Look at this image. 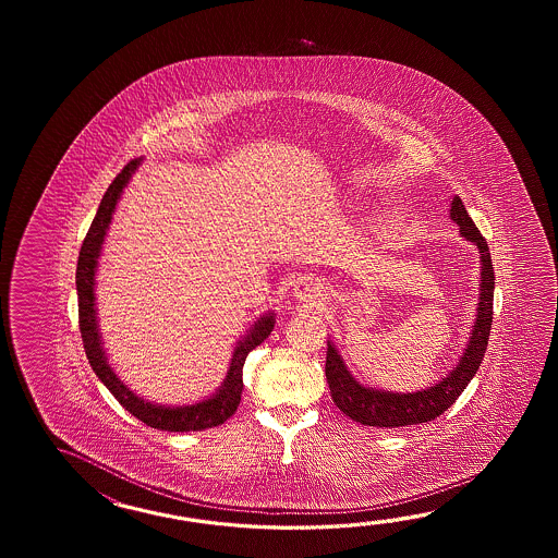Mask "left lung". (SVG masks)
<instances>
[{"instance_id": "8db88e82", "label": "left lung", "mask_w": 558, "mask_h": 558, "mask_svg": "<svg viewBox=\"0 0 558 558\" xmlns=\"http://www.w3.org/2000/svg\"><path fill=\"white\" fill-rule=\"evenodd\" d=\"M451 219L461 227V235L476 245L481 253V296L478 313L471 332V341L464 349L459 365L440 380L439 385L416 392L377 391L363 387L344 367L343 359L337 353L335 344L327 343V363L325 375L331 389L335 404L356 423L367 427H407L427 423L442 415L459 395L466 389L476 371L483 363L490 325H493V293H495V269L490 262V251L486 239L476 229L473 219L466 214L461 197L454 195L451 203Z\"/></svg>"}]
</instances>
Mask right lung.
I'll return each mask as SVG.
<instances>
[{"instance_id": "1", "label": "right lung", "mask_w": 558, "mask_h": 558, "mask_svg": "<svg viewBox=\"0 0 558 558\" xmlns=\"http://www.w3.org/2000/svg\"><path fill=\"white\" fill-rule=\"evenodd\" d=\"M140 163H142V159H131L130 163L121 169L118 178L111 181L104 199L99 203L94 223L85 235L82 251H80L75 284H77L80 331H82L85 355L89 359V365L94 368L95 375L106 385L111 395L130 411L131 415L140 418L147 427L171 430V433H187V430L219 427L238 411L239 403H241V392H243L245 359L257 344H262L274 331V313H269V315H265V317L257 320L253 325L250 335L243 341H239L221 389L215 392L211 399L202 401V403L187 404V407H163V404L147 403V401H143L142 397H137L135 392L130 391L118 379V375L111 371V367L107 365V356L104 353V347H101V337H99L97 317H95L94 287L97 257L101 253L107 227L111 223V217H113L116 205H118L119 197L123 193V187L128 185V181L135 173Z\"/></svg>"}]
</instances>
